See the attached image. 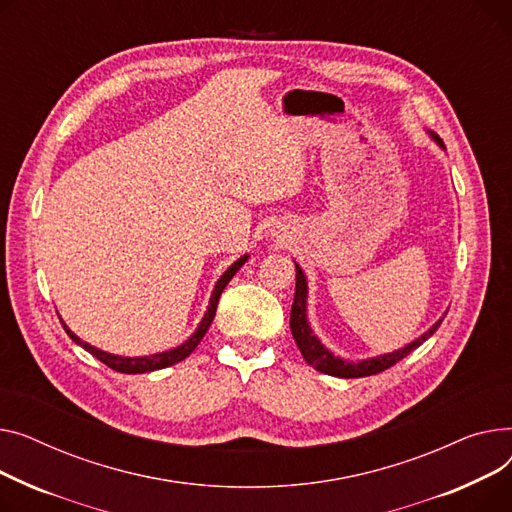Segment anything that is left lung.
<instances>
[{
  "label": "left lung",
  "instance_id": "1",
  "mask_svg": "<svg viewBox=\"0 0 512 512\" xmlns=\"http://www.w3.org/2000/svg\"><path fill=\"white\" fill-rule=\"evenodd\" d=\"M430 138L444 150V142L440 140L438 134L430 132ZM444 320V316L434 322L422 337H417L415 341H411L409 345L390 351V353H382L376 357H368V359H359V362H349V359H343L341 355H335L328 347L322 345V341L314 335V330L308 322V281L302 266L295 262V297H293V306H291V335L302 351L306 362L328 376H337V378H364V376H372L378 372H384L386 368L395 366L397 362H401L403 357H407L413 349H417L424 341H428L440 326V322Z\"/></svg>",
  "mask_w": 512,
  "mask_h": 512
}]
</instances>
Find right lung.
<instances>
[{
	"mask_svg": "<svg viewBox=\"0 0 512 512\" xmlns=\"http://www.w3.org/2000/svg\"><path fill=\"white\" fill-rule=\"evenodd\" d=\"M248 258H250V254H244L242 258H237V260L225 270V273L221 275V279L217 281L215 289H213V295H210L208 308H206V312H204L200 324L196 326L194 333H192L182 345H177V347H173V349H167V351H161V353H153V355H138V357L115 355V353H107V351H103V349H99V347H95V345H90V343L82 341L80 337H76V335L72 333V330L66 326L64 320H62V324H64L66 333L70 335V339H72L76 345H80V347L86 349L88 353H93L97 359H101V362H103L105 366H109V368L115 370V372H122V374H144V372H155V370L169 368V366H173V364H177V362H182V359H186V357L198 347V343H200L202 337L206 335V330H208L210 322H213V318H215V314H217L219 297H221L223 289H225L227 283L233 279V275L237 273V270L246 264Z\"/></svg>",
	"mask_w": 512,
	"mask_h": 512,
	"instance_id": "1",
	"label": "right lung"
}]
</instances>
